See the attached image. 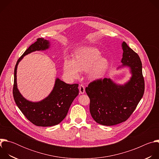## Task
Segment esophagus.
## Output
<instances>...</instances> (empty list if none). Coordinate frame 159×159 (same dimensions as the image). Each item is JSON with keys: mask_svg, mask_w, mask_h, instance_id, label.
<instances>
[{"mask_svg": "<svg viewBox=\"0 0 159 159\" xmlns=\"http://www.w3.org/2000/svg\"><path fill=\"white\" fill-rule=\"evenodd\" d=\"M79 89V92L80 94H83L85 93V87L83 85H80Z\"/></svg>", "mask_w": 159, "mask_h": 159, "instance_id": "1", "label": "esophagus"}]
</instances>
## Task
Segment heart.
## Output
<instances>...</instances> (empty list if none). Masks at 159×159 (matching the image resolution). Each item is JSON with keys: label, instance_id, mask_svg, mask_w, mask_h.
<instances>
[{"label": "heart", "instance_id": "b5f03b06", "mask_svg": "<svg viewBox=\"0 0 159 159\" xmlns=\"http://www.w3.org/2000/svg\"><path fill=\"white\" fill-rule=\"evenodd\" d=\"M109 62L101 57L100 52L96 48L84 47L75 53L72 61L65 59L63 62V72L70 79H77L80 72H87L92 80L101 79L109 67Z\"/></svg>", "mask_w": 159, "mask_h": 159}]
</instances>
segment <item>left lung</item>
I'll use <instances>...</instances> for the list:
<instances>
[{
	"label": "left lung",
	"mask_w": 159,
	"mask_h": 159,
	"mask_svg": "<svg viewBox=\"0 0 159 159\" xmlns=\"http://www.w3.org/2000/svg\"><path fill=\"white\" fill-rule=\"evenodd\" d=\"M123 51L118 69L128 67L131 77L125 84H117L104 78L90 82L85 88L90 99V112L96 122L105 126L118 125L127 120L142 98L145 82L139 55L123 41Z\"/></svg>",
	"instance_id": "left-lung-1"
}]
</instances>
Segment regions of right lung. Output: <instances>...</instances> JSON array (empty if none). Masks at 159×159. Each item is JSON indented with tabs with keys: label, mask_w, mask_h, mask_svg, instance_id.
Returning <instances> with one entry per match:
<instances>
[{
	"label": "right lung",
	"mask_w": 159,
	"mask_h": 159,
	"mask_svg": "<svg viewBox=\"0 0 159 159\" xmlns=\"http://www.w3.org/2000/svg\"><path fill=\"white\" fill-rule=\"evenodd\" d=\"M50 41L38 38L18 59L14 69L13 96L15 102L25 117L38 126H52L59 124L66 116L68 111L79 94V84H68L57 78L52 91L46 98L39 102L27 100L21 95L17 86V68L23 57L33 52L46 50Z\"/></svg>",
	"instance_id": "add662e5"
}]
</instances>
